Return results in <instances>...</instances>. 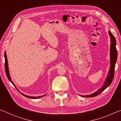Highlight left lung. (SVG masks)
<instances>
[{
    "label": "left lung",
    "instance_id": "obj_1",
    "mask_svg": "<svg viewBox=\"0 0 121 121\" xmlns=\"http://www.w3.org/2000/svg\"><path fill=\"white\" fill-rule=\"evenodd\" d=\"M108 34L110 37V68L109 71H108L107 77L104 82V84L102 86L98 89L97 91L94 92L92 94L90 95H81L82 97H93L96 95H98L101 93L102 91H104L106 88L109 86L111 84L112 80H113L114 77V70H115V66L117 58V51L116 48V41L114 36H113L111 32L108 31Z\"/></svg>",
    "mask_w": 121,
    "mask_h": 121
}]
</instances>
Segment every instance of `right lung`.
I'll list each match as a JSON object with an SVG mask.
<instances>
[{
  "mask_svg": "<svg viewBox=\"0 0 121 121\" xmlns=\"http://www.w3.org/2000/svg\"><path fill=\"white\" fill-rule=\"evenodd\" d=\"M4 56H5V72L6 73V75H7V77L8 78V79H9V81L11 82L13 84V85L15 87V88L16 89H17L18 91H19V90L17 89V88L16 87L15 85L14 84V83L13 82V81H12V79H11V77L10 76V75H9V67H8V65H9V64H8V60H7V55H6V51L5 52V53H4ZM20 92V91H19ZM21 94H22V95H24V97H26V98H31V99H37V98H39L41 97H44V96L45 95H42V96H40V97H31V96H29L27 95H24V94L21 93V92H20Z\"/></svg>",
  "mask_w": 121,
  "mask_h": 121,
  "instance_id": "add662e5",
  "label": "right lung"
}]
</instances>
